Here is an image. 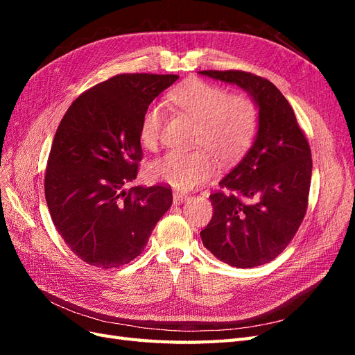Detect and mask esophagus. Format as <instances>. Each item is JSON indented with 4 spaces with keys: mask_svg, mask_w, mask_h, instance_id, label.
<instances>
[{
    "mask_svg": "<svg viewBox=\"0 0 355 355\" xmlns=\"http://www.w3.org/2000/svg\"><path fill=\"white\" fill-rule=\"evenodd\" d=\"M187 200H189L188 194H182V192H175V194H173V202L175 204H182V202H185Z\"/></svg>",
    "mask_w": 355,
    "mask_h": 355,
    "instance_id": "34e87169",
    "label": "esophagus"
}]
</instances>
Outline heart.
<instances>
[{
	"label": "heart",
	"instance_id": "1",
	"mask_svg": "<svg viewBox=\"0 0 355 355\" xmlns=\"http://www.w3.org/2000/svg\"><path fill=\"white\" fill-rule=\"evenodd\" d=\"M170 102L198 123L196 146L191 153H170L151 167V176L179 191L201 187L214 175L218 158L232 164L249 151L259 128V106L245 93H230L227 89L192 78L168 94ZM164 110L158 103L145 110L139 139L155 151L161 141Z\"/></svg>",
	"mask_w": 355,
	"mask_h": 355
}]
</instances>
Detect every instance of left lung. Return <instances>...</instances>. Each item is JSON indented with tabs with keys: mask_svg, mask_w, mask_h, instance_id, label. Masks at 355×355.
<instances>
[{
	"mask_svg": "<svg viewBox=\"0 0 355 355\" xmlns=\"http://www.w3.org/2000/svg\"><path fill=\"white\" fill-rule=\"evenodd\" d=\"M200 73L240 85L259 106L256 141L210 194L213 216L200 237L225 263L259 266L286 249L305 218L311 148L293 108L271 81L244 71Z\"/></svg>",
	"mask_w": 355,
	"mask_h": 355,
	"instance_id": "obj_1",
	"label": "left lung"
}]
</instances>
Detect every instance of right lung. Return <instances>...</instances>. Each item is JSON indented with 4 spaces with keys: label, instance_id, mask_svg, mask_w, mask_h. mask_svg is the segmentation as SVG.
Here are the masks:
<instances>
[{
    "label": "right lung",
    "instance_id": "right-lung-1",
    "mask_svg": "<svg viewBox=\"0 0 355 355\" xmlns=\"http://www.w3.org/2000/svg\"><path fill=\"white\" fill-rule=\"evenodd\" d=\"M178 78L118 73L81 93L62 118L47 159L46 201L63 241L85 263L108 270L132 262L173 202L167 185H125L144 157L142 115Z\"/></svg>",
    "mask_w": 355,
    "mask_h": 355
}]
</instances>
